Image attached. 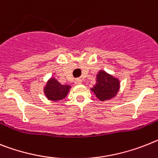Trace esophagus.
<instances>
[{
	"mask_svg": "<svg viewBox=\"0 0 158 158\" xmlns=\"http://www.w3.org/2000/svg\"><path fill=\"white\" fill-rule=\"evenodd\" d=\"M82 83V80L80 79H76L75 80V85H79Z\"/></svg>",
	"mask_w": 158,
	"mask_h": 158,
	"instance_id": "obj_1",
	"label": "esophagus"
}]
</instances>
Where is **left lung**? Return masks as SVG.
<instances>
[{
	"instance_id": "1",
	"label": "left lung",
	"mask_w": 158,
	"mask_h": 158,
	"mask_svg": "<svg viewBox=\"0 0 158 158\" xmlns=\"http://www.w3.org/2000/svg\"><path fill=\"white\" fill-rule=\"evenodd\" d=\"M95 84L91 91L95 97L100 101L109 100L117 95L120 88V79L108 74L104 70H100L96 75Z\"/></svg>"
}]
</instances>
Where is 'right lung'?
Returning a JSON list of instances; mask_svg holds the SVG:
<instances>
[{"label":"right lung","instance_id":"obj_1","mask_svg":"<svg viewBox=\"0 0 158 158\" xmlns=\"http://www.w3.org/2000/svg\"><path fill=\"white\" fill-rule=\"evenodd\" d=\"M71 87L69 85L61 84L54 77H50L43 87V93L47 99L57 102L67 97Z\"/></svg>","mask_w":158,"mask_h":158}]
</instances>
